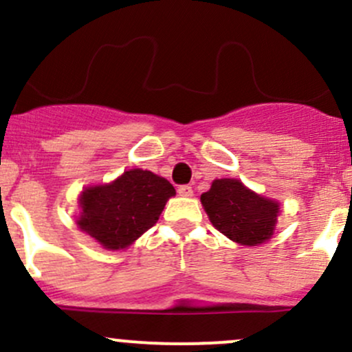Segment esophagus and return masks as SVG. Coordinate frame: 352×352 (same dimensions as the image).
Here are the masks:
<instances>
[{"mask_svg":"<svg viewBox=\"0 0 352 352\" xmlns=\"http://www.w3.org/2000/svg\"><path fill=\"white\" fill-rule=\"evenodd\" d=\"M177 192H179V195H182V197H192V195H194V190H192L190 185H180V187L177 188Z\"/></svg>","mask_w":352,"mask_h":352,"instance_id":"esophagus-1","label":"esophagus"}]
</instances>
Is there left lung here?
I'll list each match as a JSON object with an SVG mask.
<instances>
[{"mask_svg": "<svg viewBox=\"0 0 352 352\" xmlns=\"http://www.w3.org/2000/svg\"><path fill=\"white\" fill-rule=\"evenodd\" d=\"M219 232L242 245H257L274 234L279 204L254 194L235 179H219L200 197Z\"/></svg>", "mask_w": 352, "mask_h": 352, "instance_id": "1", "label": "left lung"}]
</instances>
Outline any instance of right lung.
Here are the masks:
<instances>
[{
	"label": "right lung",
	"mask_w": 352,
	"mask_h": 352,
	"mask_svg": "<svg viewBox=\"0 0 352 352\" xmlns=\"http://www.w3.org/2000/svg\"><path fill=\"white\" fill-rule=\"evenodd\" d=\"M172 195L168 180L148 170H129L115 182L83 192L78 226L105 249H123L155 226Z\"/></svg>",
	"instance_id": "obj_1"
}]
</instances>
